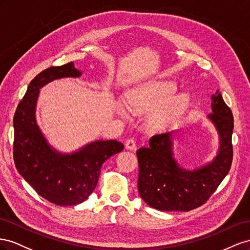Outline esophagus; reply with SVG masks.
<instances>
[{"label": "esophagus", "instance_id": "1", "mask_svg": "<svg viewBox=\"0 0 250 250\" xmlns=\"http://www.w3.org/2000/svg\"><path fill=\"white\" fill-rule=\"evenodd\" d=\"M125 147L127 149H130V151H133V149L136 148V141H135L134 139H127L126 142H125Z\"/></svg>", "mask_w": 250, "mask_h": 250}]
</instances>
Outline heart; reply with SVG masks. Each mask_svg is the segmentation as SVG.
Listing matches in <instances>:
<instances>
[{
  "label": "heart",
  "instance_id": "obj_1",
  "mask_svg": "<svg viewBox=\"0 0 250 250\" xmlns=\"http://www.w3.org/2000/svg\"><path fill=\"white\" fill-rule=\"evenodd\" d=\"M177 85L168 81L146 82L137 85L125 96L129 110L134 114H144L156 110L148 118L149 130L160 132L179 118L190 102L188 93L173 96Z\"/></svg>",
  "mask_w": 250,
  "mask_h": 250
}]
</instances>
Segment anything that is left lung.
Wrapping results in <instances>:
<instances>
[{
    "label": "left lung",
    "mask_w": 250,
    "mask_h": 250,
    "mask_svg": "<svg viewBox=\"0 0 250 250\" xmlns=\"http://www.w3.org/2000/svg\"><path fill=\"white\" fill-rule=\"evenodd\" d=\"M208 118L219 135V149L212 161L195 169L179 166L174 158V132L155 135L148 146L137 151L138 191L148 206L163 211H188L208 200L228 174L232 162L233 116L219 90L211 96Z\"/></svg>",
    "instance_id": "left-lung-1"
}]
</instances>
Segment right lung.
Instances as JSON below:
<instances>
[{"mask_svg":"<svg viewBox=\"0 0 250 250\" xmlns=\"http://www.w3.org/2000/svg\"><path fill=\"white\" fill-rule=\"evenodd\" d=\"M71 62L50 67L35 76L13 117V159L18 172L34 190L55 205H76L96 188L103 163L124 149L117 140H96L71 154H62L48 144L37 123L40 89L62 77H80Z\"/></svg>","mask_w":250,"mask_h":250,"instance_id":"1","label":"right lung"}]
</instances>
